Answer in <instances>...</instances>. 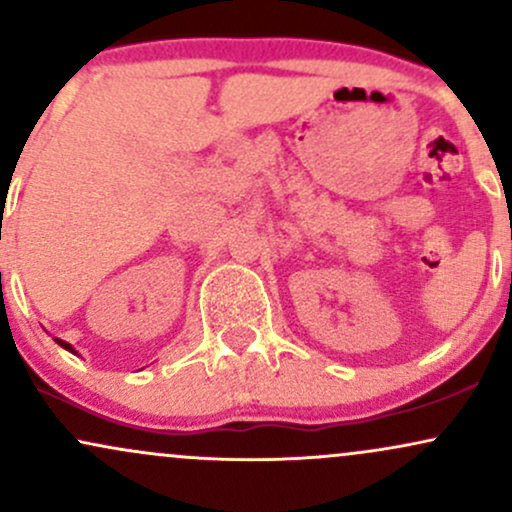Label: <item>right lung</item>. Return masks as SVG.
<instances>
[{
  "mask_svg": "<svg viewBox=\"0 0 512 512\" xmlns=\"http://www.w3.org/2000/svg\"><path fill=\"white\" fill-rule=\"evenodd\" d=\"M55 342H57V344H60V346H62V349H67V351H72V354H76V351H74V346H72V344L62 342V339H55Z\"/></svg>",
  "mask_w": 512,
  "mask_h": 512,
  "instance_id": "right-lung-1",
  "label": "right lung"
}]
</instances>
